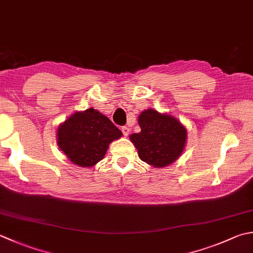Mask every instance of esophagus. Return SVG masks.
<instances>
[{
	"instance_id": "esophagus-1",
	"label": "esophagus",
	"mask_w": 253,
	"mask_h": 253,
	"mask_svg": "<svg viewBox=\"0 0 253 253\" xmlns=\"http://www.w3.org/2000/svg\"><path fill=\"white\" fill-rule=\"evenodd\" d=\"M122 131H123L124 136H125V137H127V136L130 133V129H129V128H128V127H126V126L122 127Z\"/></svg>"
}]
</instances>
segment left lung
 Instances as JSON below:
<instances>
[{
	"label": "left lung",
	"instance_id": "8db88e82",
	"mask_svg": "<svg viewBox=\"0 0 253 253\" xmlns=\"http://www.w3.org/2000/svg\"><path fill=\"white\" fill-rule=\"evenodd\" d=\"M138 124L140 132L129 138L142 161L165 168L179 159L186 146L187 130L176 117L148 108L138 116Z\"/></svg>",
	"mask_w": 253,
	"mask_h": 253
}]
</instances>
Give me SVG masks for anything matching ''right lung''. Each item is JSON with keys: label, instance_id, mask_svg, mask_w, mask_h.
Listing matches in <instances>:
<instances>
[{"label": "right lung", "instance_id": "1", "mask_svg": "<svg viewBox=\"0 0 253 253\" xmlns=\"http://www.w3.org/2000/svg\"><path fill=\"white\" fill-rule=\"evenodd\" d=\"M122 136L110 118L90 107L74 112L58 126L57 143L68 160L91 168L105 157L110 143Z\"/></svg>", "mask_w": 253, "mask_h": 253}]
</instances>
